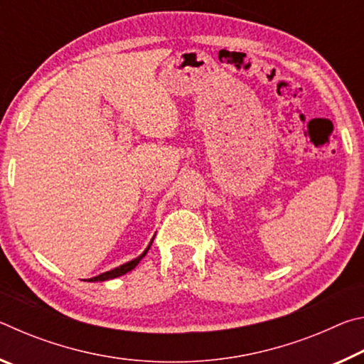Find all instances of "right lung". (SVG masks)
I'll return each instance as SVG.
<instances>
[{
	"label": "right lung",
	"mask_w": 364,
	"mask_h": 364,
	"mask_svg": "<svg viewBox=\"0 0 364 364\" xmlns=\"http://www.w3.org/2000/svg\"><path fill=\"white\" fill-rule=\"evenodd\" d=\"M154 237H156V236H154ZM154 237H152V241H154ZM152 241L149 242V245H147V247H146V250L143 252V254L138 255L136 258H133V260L127 262V263H123V264H120V267H117V268H114V269L106 271V273H101V274H97V276H95V278L88 279V282H97V281L101 282V281H109V279H115V278H119V276L127 274L128 271H132L134 267H136V264H138L141 260H143L144 255L147 254V250H149V247H151Z\"/></svg>",
	"instance_id": "obj_1"
}]
</instances>
